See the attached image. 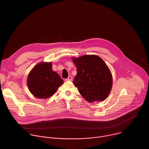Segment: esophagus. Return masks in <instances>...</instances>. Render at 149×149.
Returning a JSON list of instances; mask_svg holds the SVG:
<instances>
[{
	"label": "esophagus",
	"instance_id": "esophagus-1",
	"mask_svg": "<svg viewBox=\"0 0 149 149\" xmlns=\"http://www.w3.org/2000/svg\"><path fill=\"white\" fill-rule=\"evenodd\" d=\"M65 80H66V81H72V76L68 77V78L67 79H66Z\"/></svg>",
	"mask_w": 149,
	"mask_h": 149
}]
</instances>
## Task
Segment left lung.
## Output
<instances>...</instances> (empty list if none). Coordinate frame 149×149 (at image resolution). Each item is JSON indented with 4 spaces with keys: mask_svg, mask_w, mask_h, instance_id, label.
Returning <instances> with one entry per match:
<instances>
[{
    "mask_svg": "<svg viewBox=\"0 0 149 149\" xmlns=\"http://www.w3.org/2000/svg\"><path fill=\"white\" fill-rule=\"evenodd\" d=\"M77 74L73 82L81 96L88 102L104 101L111 90V72L104 61L96 55L71 58Z\"/></svg>",
    "mask_w": 149,
    "mask_h": 149,
    "instance_id": "obj_1",
    "label": "left lung"
}]
</instances>
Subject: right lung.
Listing matches in <instances>:
<instances>
[{
	"instance_id": "right-lung-1",
	"label": "right lung",
	"mask_w": 149,
	"mask_h": 149,
	"mask_svg": "<svg viewBox=\"0 0 149 149\" xmlns=\"http://www.w3.org/2000/svg\"><path fill=\"white\" fill-rule=\"evenodd\" d=\"M52 62L36 64L28 76L27 86L31 93L39 99L51 97L63 83L59 75L52 70Z\"/></svg>"
}]
</instances>
